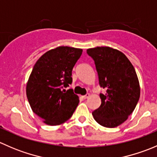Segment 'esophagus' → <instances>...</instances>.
<instances>
[{"label":"esophagus","instance_id":"esophagus-1","mask_svg":"<svg viewBox=\"0 0 157 157\" xmlns=\"http://www.w3.org/2000/svg\"><path fill=\"white\" fill-rule=\"evenodd\" d=\"M82 97H83L84 99H87L88 97H90V93H86V95H84V96H82Z\"/></svg>","mask_w":157,"mask_h":157}]
</instances>
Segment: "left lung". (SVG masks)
Segmentation results:
<instances>
[{
    "label": "left lung",
    "instance_id": "left-lung-1",
    "mask_svg": "<svg viewBox=\"0 0 157 157\" xmlns=\"http://www.w3.org/2000/svg\"><path fill=\"white\" fill-rule=\"evenodd\" d=\"M86 52L96 64L101 87L100 106L93 112L96 122L115 128L128 119L140 98L139 80L134 66L124 54L110 47L89 48Z\"/></svg>",
    "mask_w": 157,
    "mask_h": 157
}]
</instances>
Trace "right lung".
Masks as SVG:
<instances>
[{"label":"right lung","instance_id":"1","mask_svg":"<svg viewBox=\"0 0 157 157\" xmlns=\"http://www.w3.org/2000/svg\"><path fill=\"white\" fill-rule=\"evenodd\" d=\"M81 48L59 46L45 52L36 61L26 83L32 110L48 125H58L72 116L79 97L72 89V70Z\"/></svg>","mask_w":157,"mask_h":157}]
</instances>
